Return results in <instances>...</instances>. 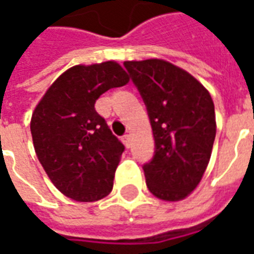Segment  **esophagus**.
Returning a JSON list of instances; mask_svg holds the SVG:
<instances>
[{
  "instance_id": "1",
  "label": "esophagus",
  "mask_w": 254,
  "mask_h": 254,
  "mask_svg": "<svg viewBox=\"0 0 254 254\" xmlns=\"http://www.w3.org/2000/svg\"><path fill=\"white\" fill-rule=\"evenodd\" d=\"M122 143L127 145V148L130 147V143H132V137H130V134H124L122 136Z\"/></svg>"
}]
</instances>
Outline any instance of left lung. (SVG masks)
I'll return each mask as SVG.
<instances>
[{
    "mask_svg": "<svg viewBox=\"0 0 254 254\" xmlns=\"http://www.w3.org/2000/svg\"><path fill=\"white\" fill-rule=\"evenodd\" d=\"M147 107L155 140L143 166L149 191L178 201L196 189L211 158L216 122L211 95L191 74L163 60L125 61Z\"/></svg>",
    "mask_w": 254,
    "mask_h": 254,
    "instance_id": "obj_1",
    "label": "left lung"
}]
</instances>
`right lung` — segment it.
Returning a JSON list of instances; mask_svg holds the SVG:
<instances>
[{"mask_svg":"<svg viewBox=\"0 0 254 254\" xmlns=\"http://www.w3.org/2000/svg\"><path fill=\"white\" fill-rule=\"evenodd\" d=\"M129 76L114 61L76 65L47 89L31 118L38 159L54 187L76 201H96L113 189L124 144L111 133L95 102Z\"/></svg>","mask_w":254,"mask_h":254,"instance_id":"1","label":"right lung"}]
</instances>
